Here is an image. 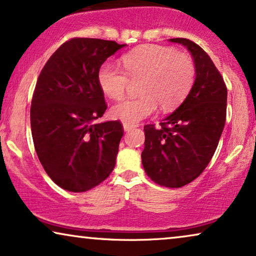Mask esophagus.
<instances>
[{"label":"esophagus","instance_id":"1","mask_svg":"<svg viewBox=\"0 0 256 256\" xmlns=\"http://www.w3.org/2000/svg\"><path fill=\"white\" fill-rule=\"evenodd\" d=\"M136 127V126H130V124H124V132H129V130H132V129H134Z\"/></svg>","mask_w":256,"mask_h":256}]
</instances>
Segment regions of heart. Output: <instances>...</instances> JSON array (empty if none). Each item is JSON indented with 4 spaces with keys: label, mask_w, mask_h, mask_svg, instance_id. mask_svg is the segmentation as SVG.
<instances>
[{
    "label": "heart",
    "mask_w": 256,
    "mask_h": 256,
    "mask_svg": "<svg viewBox=\"0 0 256 256\" xmlns=\"http://www.w3.org/2000/svg\"><path fill=\"white\" fill-rule=\"evenodd\" d=\"M124 72L112 62H104L98 71V84L104 96L118 100L124 96L129 80H142L140 98L114 104L112 118L126 124H138L156 112L177 106L184 99L194 79V64L184 52L160 46H144L122 58Z\"/></svg>",
    "instance_id": "b5f03b06"
}]
</instances>
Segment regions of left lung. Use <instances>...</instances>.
Instances as JSON below:
<instances>
[{
  "mask_svg": "<svg viewBox=\"0 0 256 256\" xmlns=\"http://www.w3.org/2000/svg\"><path fill=\"white\" fill-rule=\"evenodd\" d=\"M194 58L196 79L188 96L160 127L144 126L142 164L146 174L166 188H180L200 174L211 160L226 121L227 88L212 59L186 38H171Z\"/></svg>",
  "mask_w": 256,
  "mask_h": 256,
  "instance_id": "left-lung-1",
  "label": "left lung"
}]
</instances>
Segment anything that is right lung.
Here are the masks:
<instances>
[{
	"label": "right lung",
	"mask_w": 256,
	"mask_h": 256,
	"mask_svg": "<svg viewBox=\"0 0 256 256\" xmlns=\"http://www.w3.org/2000/svg\"><path fill=\"white\" fill-rule=\"evenodd\" d=\"M124 46L72 38L38 76L30 110L34 149L48 177L64 190L88 191L114 169L124 128L118 121L96 122L107 108L98 71Z\"/></svg>",
	"instance_id": "right-lung-1"
}]
</instances>
